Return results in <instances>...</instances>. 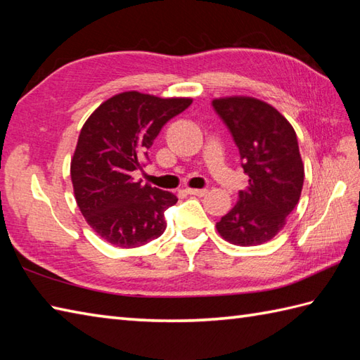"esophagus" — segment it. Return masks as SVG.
Listing matches in <instances>:
<instances>
[{
	"label": "esophagus",
	"mask_w": 360,
	"mask_h": 360,
	"mask_svg": "<svg viewBox=\"0 0 360 360\" xmlns=\"http://www.w3.org/2000/svg\"><path fill=\"white\" fill-rule=\"evenodd\" d=\"M186 193L192 195V196H204L205 193H207V190L205 188H186Z\"/></svg>",
	"instance_id": "1"
}]
</instances>
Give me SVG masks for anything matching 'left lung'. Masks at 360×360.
I'll return each instance as SVG.
<instances>
[{
  "label": "left lung",
  "mask_w": 360,
  "mask_h": 360,
  "mask_svg": "<svg viewBox=\"0 0 360 360\" xmlns=\"http://www.w3.org/2000/svg\"><path fill=\"white\" fill-rule=\"evenodd\" d=\"M238 147L248 186L238 202L217 223V231L235 246H258L272 240L302 195L304 167L292 125L259 98H213Z\"/></svg>",
  "instance_id": "1"
}]
</instances>
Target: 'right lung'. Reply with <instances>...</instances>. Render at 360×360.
<instances>
[{
    "instance_id": "obj_1",
    "label": "right lung",
    "mask_w": 360,
    "mask_h": 360,
    "mask_svg": "<svg viewBox=\"0 0 360 360\" xmlns=\"http://www.w3.org/2000/svg\"><path fill=\"white\" fill-rule=\"evenodd\" d=\"M190 103V97L125 91L83 124L71 159L74 196L86 223L112 246H143L164 233V212L178 198L136 182L133 172L142 170L160 128Z\"/></svg>"
}]
</instances>
